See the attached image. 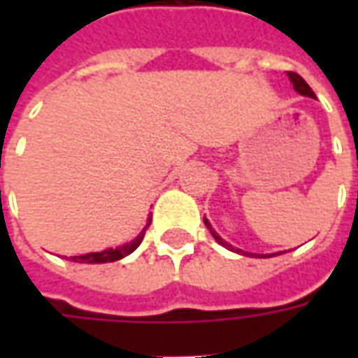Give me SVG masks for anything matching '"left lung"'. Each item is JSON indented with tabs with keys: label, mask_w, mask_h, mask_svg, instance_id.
Segmentation results:
<instances>
[{
	"label": "left lung",
	"mask_w": 358,
	"mask_h": 358,
	"mask_svg": "<svg viewBox=\"0 0 358 358\" xmlns=\"http://www.w3.org/2000/svg\"><path fill=\"white\" fill-rule=\"evenodd\" d=\"M287 76H289V80H292L293 88H295V92H297V94H301V95H307V97H315V92H313V90H310V86H308L307 82H305V80H303V78H301L299 74H297V73H287ZM205 226H207V228H209L210 234H213V238H215V240H217L218 243H220V245H222V248H226V249H230V251H234L232 245H230V243H228V241L222 240V238H220V236H218V234L215 232V230H213V228H210L209 220H207V218H205ZM238 253H241L240 249H238ZM241 255H248V253H241ZM261 257H266V255H261ZM268 257H272V255H268Z\"/></svg>",
	"instance_id": "8db88e82"
}]
</instances>
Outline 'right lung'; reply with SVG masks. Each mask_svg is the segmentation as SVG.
Instances as JSON below:
<instances>
[{
  "instance_id": "obj_1",
  "label": "right lung",
  "mask_w": 358,
  "mask_h": 358,
  "mask_svg": "<svg viewBox=\"0 0 358 358\" xmlns=\"http://www.w3.org/2000/svg\"><path fill=\"white\" fill-rule=\"evenodd\" d=\"M151 224V218H148V226ZM148 226L138 234V238L132 240L130 243H124V245H120V248H110L105 249V251H99V253H86V255L80 257H71V261L74 263H88V264H101V263H115V261H120V259H124L126 255H130L132 251L138 249V245L143 240V236H145V230H148Z\"/></svg>"
}]
</instances>
